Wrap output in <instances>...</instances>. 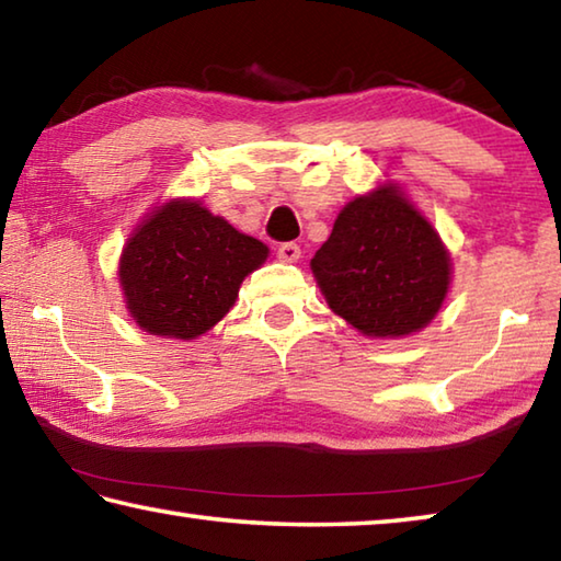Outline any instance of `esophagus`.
Returning <instances> with one entry per match:
<instances>
[{
	"instance_id": "obj_1",
	"label": "esophagus",
	"mask_w": 561,
	"mask_h": 561,
	"mask_svg": "<svg viewBox=\"0 0 561 561\" xmlns=\"http://www.w3.org/2000/svg\"><path fill=\"white\" fill-rule=\"evenodd\" d=\"M277 254L282 262H297L301 257V247L297 242H284L277 247Z\"/></svg>"
}]
</instances>
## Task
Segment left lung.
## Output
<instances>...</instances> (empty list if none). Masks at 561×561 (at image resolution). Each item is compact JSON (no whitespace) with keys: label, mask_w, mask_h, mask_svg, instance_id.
<instances>
[{"label":"left lung","mask_w":561,"mask_h":561,"mask_svg":"<svg viewBox=\"0 0 561 561\" xmlns=\"http://www.w3.org/2000/svg\"><path fill=\"white\" fill-rule=\"evenodd\" d=\"M311 272L331 311L364 336H408L431 324L450 284V254L396 185L339 213Z\"/></svg>","instance_id":"8db88e82"}]
</instances>
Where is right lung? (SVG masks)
<instances>
[{
	"label": "right lung",
	"mask_w": 561,
	"mask_h": 561,
	"mask_svg": "<svg viewBox=\"0 0 561 561\" xmlns=\"http://www.w3.org/2000/svg\"><path fill=\"white\" fill-rule=\"evenodd\" d=\"M267 254V244L237 232L197 201H170L123 247V297L148 334L197 339L232 309L242 279Z\"/></svg>",
	"instance_id": "obj_1"
}]
</instances>
